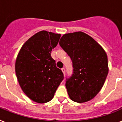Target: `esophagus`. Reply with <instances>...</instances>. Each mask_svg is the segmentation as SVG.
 Wrapping results in <instances>:
<instances>
[{
    "mask_svg": "<svg viewBox=\"0 0 122 122\" xmlns=\"http://www.w3.org/2000/svg\"><path fill=\"white\" fill-rule=\"evenodd\" d=\"M62 72H63V75L65 76V68H62Z\"/></svg>",
    "mask_w": 122,
    "mask_h": 122,
    "instance_id": "esophagus-1",
    "label": "esophagus"
}]
</instances>
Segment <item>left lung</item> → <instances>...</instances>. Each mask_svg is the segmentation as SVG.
<instances>
[{
  "instance_id": "1",
  "label": "left lung",
  "mask_w": 122,
  "mask_h": 122,
  "mask_svg": "<svg viewBox=\"0 0 122 122\" xmlns=\"http://www.w3.org/2000/svg\"><path fill=\"white\" fill-rule=\"evenodd\" d=\"M60 47L72 60L73 73L66 78L65 86L70 98L83 103L96 96L108 75V59L102 47L81 32L63 35Z\"/></svg>"
}]
</instances>
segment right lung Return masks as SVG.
Wrapping results in <instances>:
<instances>
[{
  "label": "right lung",
  "instance_id": "right-lung-1",
  "mask_svg": "<svg viewBox=\"0 0 122 122\" xmlns=\"http://www.w3.org/2000/svg\"><path fill=\"white\" fill-rule=\"evenodd\" d=\"M60 38V34L38 32L23 45L16 59L15 73L20 86L29 98L37 103L50 101L64 78L51 57Z\"/></svg>",
  "mask_w": 122,
  "mask_h": 122
}]
</instances>
